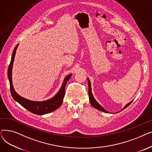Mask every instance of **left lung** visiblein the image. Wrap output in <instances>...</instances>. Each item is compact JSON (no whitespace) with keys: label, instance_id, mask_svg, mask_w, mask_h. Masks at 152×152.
I'll return each mask as SVG.
<instances>
[{"label":"left lung","instance_id":"1","mask_svg":"<svg viewBox=\"0 0 152 152\" xmlns=\"http://www.w3.org/2000/svg\"><path fill=\"white\" fill-rule=\"evenodd\" d=\"M87 82H88V86H89V101L91 102V104L92 105V106L95 108H97L99 110H100L103 112H105V113H108V111H107L104 108H103L100 104L97 102V101L95 100V99L94 98L92 94V90H91V84L90 82V80L89 78H87ZM132 102H129V103H127V104L124 107V109H125L126 107H127V106H129L131 103H132Z\"/></svg>","mask_w":152,"mask_h":152}]
</instances>
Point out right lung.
I'll return each instance as SVG.
<instances>
[{
	"label": "right lung",
	"mask_w": 152,
	"mask_h": 152,
	"mask_svg": "<svg viewBox=\"0 0 152 152\" xmlns=\"http://www.w3.org/2000/svg\"><path fill=\"white\" fill-rule=\"evenodd\" d=\"M18 46V44L16 45L15 49L13 50L12 58L10 61V63L9 65V68H8V78H9V83H10V92L12 94V96L13 99L17 101L18 103L27 109L30 112L34 113L38 115H42L44 114H47L52 112V111L57 110L59 108L61 103L63 102V97L65 96V86L68 82V81L71 77L72 74L68 75L65 79H64L63 83L61 85V87L58 93L56 94L55 96L45 101L42 102H34L28 100L26 99L23 98L16 92L14 90L13 86L12 84V66L13 63L14 61L15 56L16 53V50H17V47Z\"/></svg>",
	"instance_id": "1"
}]
</instances>
